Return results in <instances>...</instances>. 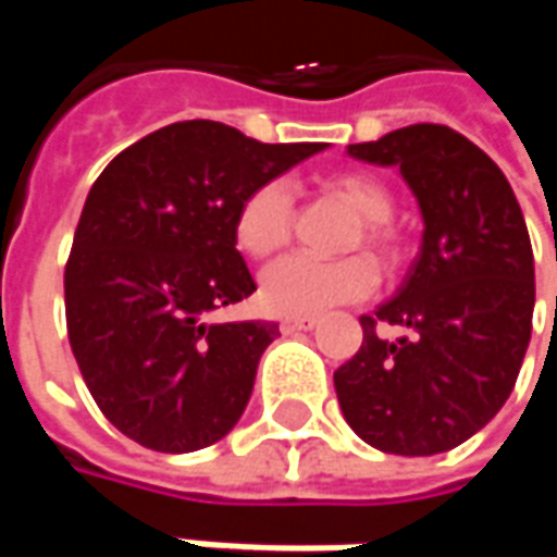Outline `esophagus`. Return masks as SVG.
Here are the masks:
<instances>
[{
	"label": "esophagus",
	"mask_w": 557,
	"mask_h": 557,
	"mask_svg": "<svg viewBox=\"0 0 557 557\" xmlns=\"http://www.w3.org/2000/svg\"><path fill=\"white\" fill-rule=\"evenodd\" d=\"M282 334H297V332H312L315 329V319L312 315H288L282 319Z\"/></svg>",
	"instance_id": "obj_1"
}]
</instances>
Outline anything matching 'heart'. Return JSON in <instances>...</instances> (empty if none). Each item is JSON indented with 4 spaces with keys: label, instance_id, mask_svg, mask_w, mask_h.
I'll use <instances>...</instances> for the list:
<instances>
[{
    "label": "heart",
    "instance_id": "heart-1",
    "mask_svg": "<svg viewBox=\"0 0 557 557\" xmlns=\"http://www.w3.org/2000/svg\"><path fill=\"white\" fill-rule=\"evenodd\" d=\"M329 195L344 203L356 216L347 235V247H366L381 267L394 269L403 260L399 235L391 225L394 195L369 173L344 170L325 180ZM294 223L290 188L282 180H269L247 195L235 213V245L250 260H267L288 245ZM377 272L372 260L354 253L341 260H310L285 257L263 272L260 304L275 315H319V312L359 300L372 294Z\"/></svg>",
    "mask_w": 557,
    "mask_h": 557
}]
</instances>
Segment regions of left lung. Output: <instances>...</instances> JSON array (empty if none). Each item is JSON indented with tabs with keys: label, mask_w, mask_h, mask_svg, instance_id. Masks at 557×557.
Instances as JSON below:
<instances>
[{
	"label": "left lung",
	"mask_w": 557,
	"mask_h": 557,
	"mask_svg": "<svg viewBox=\"0 0 557 557\" xmlns=\"http://www.w3.org/2000/svg\"><path fill=\"white\" fill-rule=\"evenodd\" d=\"M399 166L424 238L394 300L362 315V347L334 372L341 412L394 456H437L505 406L533 329V247L505 173L440 123L403 126L347 148ZM377 324L407 332L384 342Z\"/></svg>",
	"instance_id": "left-lung-1"
}]
</instances>
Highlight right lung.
I'll return each instance as SVG.
<instances>
[{"mask_svg": "<svg viewBox=\"0 0 557 557\" xmlns=\"http://www.w3.org/2000/svg\"><path fill=\"white\" fill-rule=\"evenodd\" d=\"M322 148L183 120L104 166L76 223L64 312L79 374L120 434L195 453L238 424L278 325L210 322L257 290L235 250V213Z\"/></svg>", "mask_w": 557, "mask_h": 557, "instance_id": "1", "label": "right lung"}]
</instances>
